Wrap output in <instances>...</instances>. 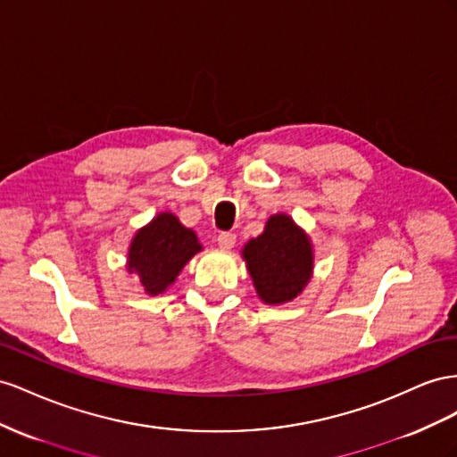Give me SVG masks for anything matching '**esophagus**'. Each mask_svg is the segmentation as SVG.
<instances>
[{
	"instance_id": "obj_1",
	"label": "esophagus",
	"mask_w": 457,
	"mask_h": 457,
	"mask_svg": "<svg viewBox=\"0 0 457 457\" xmlns=\"http://www.w3.org/2000/svg\"><path fill=\"white\" fill-rule=\"evenodd\" d=\"M218 246L220 249H224V251H228V249H231L233 245H236V241H237V237L233 236V233H229V231H221L220 236H218Z\"/></svg>"
}]
</instances>
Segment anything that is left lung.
Listing matches in <instances>:
<instances>
[{
	"label": "left lung",
	"instance_id": "1",
	"mask_svg": "<svg viewBox=\"0 0 457 457\" xmlns=\"http://www.w3.org/2000/svg\"><path fill=\"white\" fill-rule=\"evenodd\" d=\"M241 256L258 298L270 306L291 303L314 273V245L285 212L271 214L264 231L243 246Z\"/></svg>",
	"mask_w": 457,
	"mask_h": 457
}]
</instances>
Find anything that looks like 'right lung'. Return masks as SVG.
<instances>
[{
    "label": "right lung",
    "mask_w": 457,
    "mask_h": 457,
    "mask_svg": "<svg viewBox=\"0 0 457 457\" xmlns=\"http://www.w3.org/2000/svg\"><path fill=\"white\" fill-rule=\"evenodd\" d=\"M201 251L197 233L164 211L136 231L128 246L126 270L139 278L145 295L156 296L176 283L184 266Z\"/></svg>",
    "instance_id": "obj_1"
}]
</instances>
